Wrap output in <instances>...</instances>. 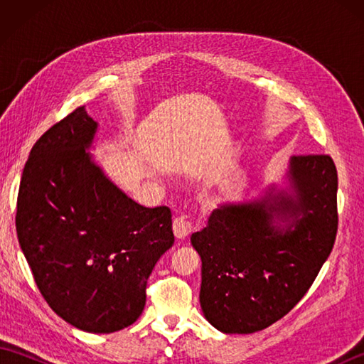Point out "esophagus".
<instances>
[{"mask_svg": "<svg viewBox=\"0 0 364 364\" xmlns=\"http://www.w3.org/2000/svg\"><path fill=\"white\" fill-rule=\"evenodd\" d=\"M192 231V223L184 215H178L173 220V233L178 239H184Z\"/></svg>", "mask_w": 364, "mask_h": 364, "instance_id": "obj_1", "label": "esophagus"}]
</instances>
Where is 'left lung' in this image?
<instances>
[{
	"instance_id": "8db88e82",
	"label": "left lung",
	"mask_w": 364,
	"mask_h": 364,
	"mask_svg": "<svg viewBox=\"0 0 364 364\" xmlns=\"http://www.w3.org/2000/svg\"><path fill=\"white\" fill-rule=\"evenodd\" d=\"M291 194L223 205L191 236L202 258L200 305L223 333L267 328L311 288L338 231V172L328 154H297Z\"/></svg>"
}]
</instances>
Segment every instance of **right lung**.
<instances>
[{
    "label": "right lung",
    "instance_id": "obj_1",
    "mask_svg": "<svg viewBox=\"0 0 364 364\" xmlns=\"http://www.w3.org/2000/svg\"><path fill=\"white\" fill-rule=\"evenodd\" d=\"M95 131L80 106L38 137L15 227L51 310L80 330L112 333L142 314L146 280L175 237L167 206L137 205L90 161Z\"/></svg>",
    "mask_w": 364,
    "mask_h": 364
}]
</instances>
